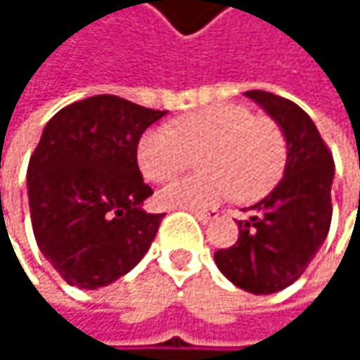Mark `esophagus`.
<instances>
[{"mask_svg": "<svg viewBox=\"0 0 360 360\" xmlns=\"http://www.w3.org/2000/svg\"><path fill=\"white\" fill-rule=\"evenodd\" d=\"M191 212L195 214V219H198L200 223H208V221H212V219L217 217V210H214V208H212V210H198V208H193Z\"/></svg>", "mask_w": 360, "mask_h": 360, "instance_id": "34e87169", "label": "esophagus"}]
</instances>
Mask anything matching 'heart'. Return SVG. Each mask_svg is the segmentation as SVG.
<instances>
[{"mask_svg":"<svg viewBox=\"0 0 360 360\" xmlns=\"http://www.w3.org/2000/svg\"><path fill=\"white\" fill-rule=\"evenodd\" d=\"M202 173L167 185L158 200L169 208H208L238 191L244 202L266 195L281 179L288 141L281 127L244 106H210L181 116L171 129H148L137 143L143 177L165 183L193 165Z\"/></svg>","mask_w":360,"mask_h":360,"instance_id":"1","label":"heart"}]
</instances>
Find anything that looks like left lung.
<instances>
[{"label":"left lung","mask_w":360,"mask_h":360,"mask_svg":"<svg viewBox=\"0 0 360 360\" xmlns=\"http://www.w3.org/2000/svg\"><path fill=\"white\" fill-rule=\"evenodd\" d=\"M283 129L288 162L283 179L240 221L233 246L214 252L217 266L250 294L292 285L321 248L331 223L333 156L311 116L298 104L269 91H246Z\"/></svg>","instance_id":"left-lung-1"}]
</instances>
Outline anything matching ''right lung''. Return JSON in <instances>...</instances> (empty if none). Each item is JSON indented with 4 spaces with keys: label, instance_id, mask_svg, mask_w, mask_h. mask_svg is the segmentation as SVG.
I'll return each mask as SVG.
<instances>
[{
    "label": "right lung",
    "instance_id": "add662e5",
    "mask_svg": "<svg viewBox=\"0 0 360 360\" xmlns=\"http://www.w3.org/2000/svg\"><path fill=\"white\" fill-rule=\"evenodd\" d=\"M167 112L94 96L45 124L29 160L37 246L70 285L104 288L148 252L165 214L141 208L154 191L137 167L143 131Z\"/></svg>",
    "mask_w": 360,
    "mask_h": 360
}]
</instances>
